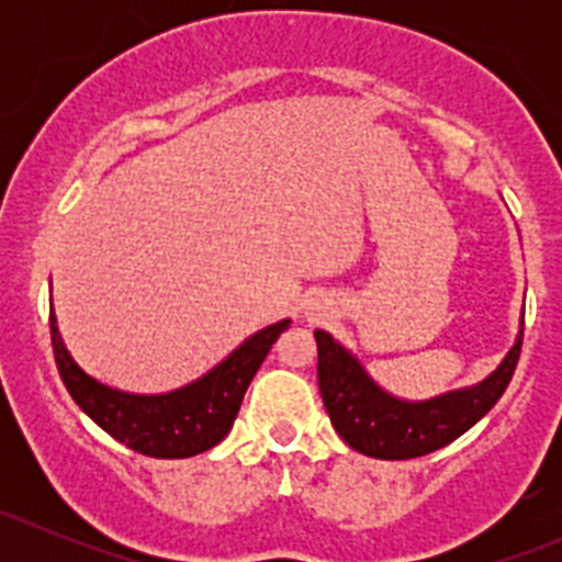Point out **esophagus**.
I'll list each match as a JSON object with an SVG mask.
<instances>
[{
    "label": "esophagus",
    "instance_id": "1",
    "mask_svg": "<svg viewBox=\"0 0 562 562\" xmlns=\"http://www.w3.org/2000/svg\"><path fill=\"white\" fill-rule=\"evenodd\" d=\"M326 302H323V299H310L307 304H304V317H307V321H317V317H321L323 313H326Z\"/></svg>",
    "mask_w": 562,
    "mask_h": 562
}]
</instances>
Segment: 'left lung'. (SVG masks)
I'll return each mask as SVG.
<instances>
[{
  "label": "left lung",
  "instance_id": "1",
  "mask_svg": "<svg viewBox=\"0 0 562 562\" xmlns=\"http://www.w3.org/2000/svg\"><path fill=\"white\" fill-rule=\"evenodd\" d=\"M525 315L501 364L473 386L451 389L429 400L391 394L367 372L359 356L331 334L315 328L317 386L331 427L359 454L413 459L443 449L495 407L517 370Z\"/></svg>",
  "mask_w": 562,
  "mask_h": 562
}]
</instances>
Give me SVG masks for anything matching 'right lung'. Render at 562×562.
<instances>
[{
    "mask_svg": "<svg viewBox=\"0 0 562 562\" xmlns=\"http://www.w3.org/2000/svg\"><path fill=\"white\" fill-rule=\"evenodd\" d=\"M288 326L291 317H282L249 334L220 364L184 386L138 394L108 386L72 359L50 304L56 367L76 405L113 440L155 459H187L214 449L234 427L249 381Z\"/></svg>",
    "mask_w": 562,
    "mask_h": 562,
    "instance_id": "obj_1",
    "label": "right lung"
}]
</instances>
